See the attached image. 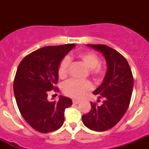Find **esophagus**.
Instances as JSON below:
<instances>
[{
    "mask_svg": "<svg viewBox=\"0 0 149 149\" xmlns=\"http://www.w3.org/2000/svg\"><path fill=\"white\" fill-rule=\"evenodd\" d=\"M72 102H73L74 104H77L80 103V101H77V100H73Z\"/></svg>",
    "mask_w": 149,
    "mask_h": 149,
    "instance_id": "1",
    "label": "esophagus"
}]
</instances>
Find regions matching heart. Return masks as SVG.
Returning a JSON list of instances; mask_svg holds the SVG:
<instances>
[{"instance_id": "b5f03b06", "label": "heart", "mask_w": 149, "mask_h": 149, "mask_svg": "<svg viewBox=\"0 0 149 149\" xmlns=\"http://www.w3.org/2000/svg\"><path fill=\"white\" fill-rule=\"evenodd\" d=\"M77 58L89 68V73L96 81H99L105 75L106 68L104 65L100 64L99 56L95 52L90 51H83L77 55ZM70 59L65 56L62 59L59 64L58 72L59 77L64 79L68 76L69 66H70ZM93 89V84L89 81H77L70 80L67 81L63 86V91L66 95L74 98H81L84 95Z\"/></svg>"}]
</instances>
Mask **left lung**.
<instances>
[{
	"label": "left lung",
	"mask_w": 149,
	"mask_h": 149,
	"mask_svg": "<svg viewBox=\"0 0 149 149\" xmlns=\"http://www.w3.org/2000/svg\"><path fill=\"white\" fill-rule=\"evenodd\" d=\"M104 56L107 71L103 83L93 94L104 98L103 104L98 106L91 102L90 111L82 116L84 125L95 131L112 128L120 121L128 108L134 77L128 63L120 53L105 45H86ZM100 100H98L99 101Z\"/></svg>",
	"instance_id": "obj_1"
}]
</instances>
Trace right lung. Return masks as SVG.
Returning a JSON list of instances; mask_svg holds the SVG:
<instances>
[{"label": "right lung", "instance_id": "obj_1", "mask_svg": "<svg viewBox=\"0 0 149 149\" xmlns=\"http://www.w3.org/2000/svg\"><path fill=\"white\" fill-rule=\"evenodd\" d=\"M75 46L67 44L46 46L29 54L17 68L13 90L22 117L36 131H56L64 122L65 110L72 106L69 98L60 96L58 101H49L48 93L59 92V64Z\"/></svg>", "mask_w": 149, "mask_h": 149}]
</instances>
